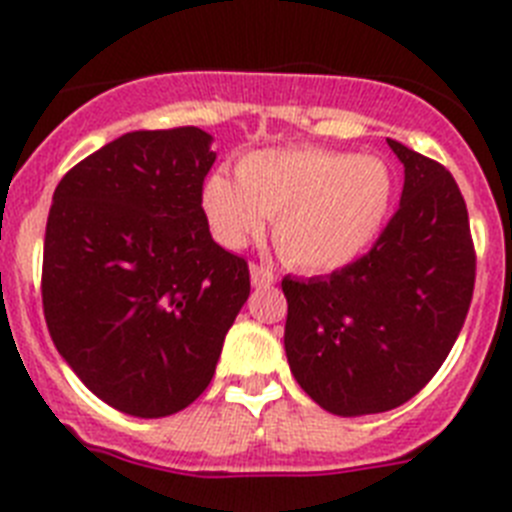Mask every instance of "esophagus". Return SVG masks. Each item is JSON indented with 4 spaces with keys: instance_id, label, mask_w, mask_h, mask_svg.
I'll return each mask as SVG.
<instances>
[{
    "instance_id": "esophagus-1",
    "label": "esophagus",
    "mask_w": 512,
    "mask_h": 512,
    "mask_svg": "<svg viewBox=\"0 0 512 512\" xmlns=\"http://www.w3.org/2000/svg\"><path fill=\"white\" fill-rule=\"evenodd\" d=\"M277 282V274L269 269V266H259L251 264V284L253 287H271V284Z\"/></svg>"
}]
</instances>
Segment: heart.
Listing matches in <instances>:
<instances>
[{"label": "heart", "mask_w": 512, "mask_h": 512, "mask_svg": "<svg viewBox=\"0 0 512 512\" xmlns=\"http://www.w3.org/2000/svg\"><path fill=\"white\" fill-rule=\"evenodd\" d=\"M233 182L215 171L202 184V212L220 246L243 248L274 220V243L302 271L356 261L382 230L392 174L382 158L325 148H264L238 161Z\"/></svg>", "instance_id": "heart-1"}]
</instances>
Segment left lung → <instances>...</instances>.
I'll list each match as a JSON object with an SVG mask.
<instances>
[{
	"label": "left lung",
	"instance_id": "left-lung-1",
	"mask_svg": "<svg viewBox=\"0 0 512 512\" xmlns=\"http://www.w3.org/2000/svg\"><path fill=\"white\" fill-rule=\"evenodd\" d=\"M387 143L405 184L372 251L328 277L282 279L289 369L341 418L387 413L418 395L449 356L474 292L469 215L454 176Z\"/></svg>",
	"mask_w": 512,
	"mask_h": 512
}]
</instances>
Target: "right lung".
<instances>
[{"label":"right lung","mask_w":512,"mask_h":512,"mask_svg":"<svg viewBox=\"0 0 512 512\" xmlns=\"http://www.w3.org/2000/svg\"><path fill=\"white\" fill-rule=\"evenodd\" d=\"M212 164L205 130H135L53 192L45 323L87 390L125 415L192 405L251 292L248 264L212 241L202 212Z\"/></svg>","instance_id":"add662e5"}]
</instances>
